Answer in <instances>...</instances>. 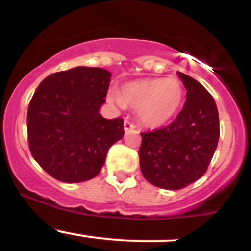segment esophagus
Masks as SVG:
<instances>
[{"mask_svg": "<svg viewBox=\"0 0 251 251\" xmlns=\"http://www.w3.org/2000/svg\"><path fill=\"white\" fill-rule=\"evenodd\" d=\"M133 128H134V125L129 122V120L126 119L125 122H124V129H125V131H129V129H133Z\"/></svg>", "mask_w": 251, "mask_h": 251, "instance_id": "1", "label": "esophagus"}]
</instances>
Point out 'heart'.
<instances>
[{"label":"heart","instance_id":"heart-1","mask_svg":"<svg viewBox=\"0 0 251 251\" xmlns=\"http://www.w3.org/2000/svg\"><path fill=\"white\" fill-rule=\"evenodd\" d=\"M183 97L184 89L179 80L155 77L125 83L120 94L113 92L109 98L118 105L138 109L145 125L157 127L177 114Z\"/></svg>","mask_w":251,"mask_h":251}]
</instances>
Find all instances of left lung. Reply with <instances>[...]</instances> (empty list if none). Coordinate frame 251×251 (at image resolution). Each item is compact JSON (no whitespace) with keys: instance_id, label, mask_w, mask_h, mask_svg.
<instances>
[{"instance_id":"8db88e82","label":"left lung","mask_w":251,"mask_h":251,"mask_svg":"<svg viewBox=\"0 0 251 251\" xmlns=\"http://www.w3.org/2000/svg\"><path fill=\"white\" fill-rule=\"evenodd\" d=\"M186 101L165 127L144 132L139 149L140 170L149 183L179 190L206 172L220 139V118L211 94L194 77L180 73Z\"/></svg>"}]
</instances>
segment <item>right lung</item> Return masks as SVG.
<instances>
[{
	"label": "right lung",
	"mask_w": 251,
	"mask_h": 251,
	"mask_svg": "<svg viewBox=\"0 0 251 251\" xmlns=\"http://www.w3.org/2000/svg\"><path fill=\"white\" fill-rule=\"evenodd\" d=\"M111 73L75 67L43 79L28 106L30 153L39 165L63 183L92 179L101 170L109 148L124 135L123 118L105 119Z\"/></svg>",
	"instance_id": "right-lung-1"
}]
</instances>
